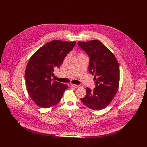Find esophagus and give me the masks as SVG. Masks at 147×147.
Masks as SVG:
<instances>
[{
  "mask_svg": "<svg viewBox=\"0 0 147 147\" xmlns=\"http://www.w3.org/2000/svg\"><path fill=\"white\" fill-rule=\"evenodd\" d=\"M71 86L74 87V88H80V85H76V84H71Z\"/></svg>",
  "mask_w": 147,
  "mask_h": 147,
  "instance_id": "esophagus-1",
  "label": "esophagus"
}]
</instances>
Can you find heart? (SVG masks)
I'll use <instances>...</instances> for the list:
<instances>
[{"label": "heart", "instance_id": "b5f03b06", "mask_svg": "<svg viewBox=\"0 0 147 147\" xmlns=\"http://www.w3.org/2000/svg\"><path fill=\"white\" fill-rule=\"evenodd\" d=\"M80 55H83V54H80Z\"/></svg>", "mask_w": 147, "mask_h": 147}]
</instances>
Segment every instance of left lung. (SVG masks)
<instances>
[{
    "label": "left lung",
    "instance_id": "8db88e82",
    "mask_svg": "<svg viewBox=\"0 0 147 147\" xmlns=\"http://www.w3.org/2000/svg\"><path fill=\"white\" fill-rule=\"evenodd\" d=\"M79 47L90 57L89 71L95 76L96 88H86V95L82 102L94 110H100L110 104L118 91L119 83V63L112 52L96 40L78 41Z\"/></svg>",
    "mask_w": 147,
    "mask_h": 147
}]
</instances>
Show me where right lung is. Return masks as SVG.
I'll use <instances>...</instances> for the list:
<instances>
[{
    "instance_id": "right-lung-1",
    "label": "right lung",
    "mask_w": 147,
    "mask_h": 147,
    "mask_svg": "<svg viewBox=\"0 0 147 147\" xmlns=\"http://www.w3.org/2000/svg\"><path fill=\"white\" fill-rule=\"evenodd\" d=\"M76 41L53 40L44 45L31 57L25 76L27 90L35 104L42 108L56 105L62 98L68 85L52 81L55 68L59 67Z\"/></svg>"
}]
</instances>
